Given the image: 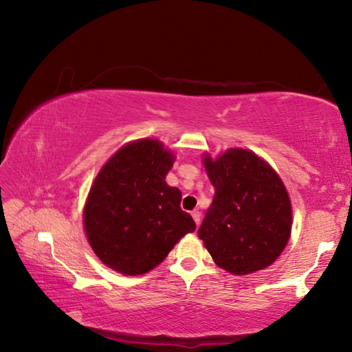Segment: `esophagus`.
<instances>
[{"mask_svg":"<svg viewBox=\"0 0 352 352\" xmlns=\"http://www.w3.org/2000/svg\"><path fill=\"white\" fill-rule=\"evenodd\" d=\"M190 216H192V219L195 220V223H200V219H201V214L199 212V211H192V212H190Z\"/></svg>","mask_w":352,"mask_h":352,"instance_id":"obj_1","label":"esophagus"}]
</instances>
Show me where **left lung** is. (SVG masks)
<instances>
[{
    "label": "left lung",
    "instance_id": "obj_1",
    "mask_svg": "<svg viewBox=\"0 0 352 352\" xmlns=\"http://www.w3.org/2000/svg\"><path fill=\"white\" fill-rule=\"evenodd\" d=\"M216 189L199 237L220 269L250 275L272 265L289 243L292 201L283 178L259 155L231 147L201 157Z\"/></svg>",
    "mask_w": 352,
    "mask_h": 352
}]
</instances>
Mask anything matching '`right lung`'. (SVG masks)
Masks as SVG:
<instances>
[{
  "label": "right lung",
  "mask_w": 352,
  "mask_h": 352,
  "mask_svg": "<svg viewBox=\"0 0 352 352\" xmlns=\"http://www.w3.org/2000/svg\"><path fill=\"white\" fill-rule=\"evenodd\" d=\"M175 155L162 141H130L100 168L83 205V230L104 265L126 276L153 270L195 230L182 190L166 183Z\"/></svg>",
  "instance_id": "1"
}]
</instances>
